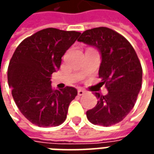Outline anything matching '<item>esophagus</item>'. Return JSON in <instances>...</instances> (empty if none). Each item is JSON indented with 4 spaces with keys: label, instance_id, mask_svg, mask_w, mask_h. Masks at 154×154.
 Returning a JSON list of instances; mask_svg holds the SVG:
<instances>
[{
    "label": "esophagus",
    "instance_id": "34e87169",
    "mask_svg": "<svg viewBox=\"0 0 154 154\" xmlns=\"http://www.w3.org/2000/svg\"><path fill=\"white\" fill-rule=\"evenodd\" d=\"M85 93H86V91L83 90V89H79V90H78V95H80V96L84 95Z\"/></svg>",
    "mask_w": 154,
    "mask_h": 154
}]
</instances>
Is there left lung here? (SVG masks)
Masks as SVG:
<instances>
[{
  "label": "left lung",
  "mask_w": 154,
  "mask_h": 154,
  "mask_svg": "<svg viewBox=\"0 0 154 154\" xmlns=\"http://www.w3.org/2000/svg\"><path fill=\"white\" fill-rule=\"evenodd\" d=\"M78 41L100 52L99 85L108 90L104 96L95 92L98 103L86 111L87 119L106 127L118 123L134 108L141 87L142 68L136 52L124 37L107 27L86 30Z\"/></svg>",
  "instance_id": "1"
}]
</instances>
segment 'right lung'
Instances as JSON below:
<instances>
[{"mask_svg":"<svg viewBox=\"0 0 154 154\" xmlns=\"http://www.w3.org/2000/svg\"><path fill=\"white\" fill-rule=\"evenodd\" d=\"M80 32L46 28L23 40L9 62L8 80L20 112L38 127H56L65 121L77 95L74 87L53 90L51 74Z\"/></svg>","mask_w":154,"mask_h":154,"instance_id":"1","label":"right lung"}]
</instances>
